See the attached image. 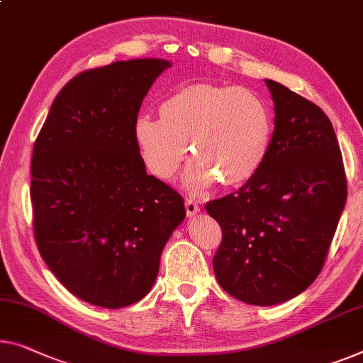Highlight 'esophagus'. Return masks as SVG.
<instances>
[{"instance_id": "1", "label": "esophagus", "mask_w": 363, "mask_h": 363, "mask_svg": "<svg viewBox=\"0 0 363 363\" xmlns=\"http://www.w3.org/2000/svg\"><path fill=\"white\" fill-rule=\"evenodd\" d=\"M186 210H187V215H189V216L197 215V213L200 212V205L197 203V200L187 197V199H186Z\"/></svg>"}]
</instances>
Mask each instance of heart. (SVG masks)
Returning a JSON list of instances; mask_svg holds the SVG:
<instances>
[{
    "label": "heart",
    "instance_id": "1",
    "mask_svg": "<svg viewBox=\"0 0 363 363\" xmlns=\"http://www.w3.org/2000/svg\"><path fill=\"white\" fill-rule=\"evenodd\" d=\"M272 111L256 91L241 86L194 83L166 96L160 118L142 113L133 140L147 169L169 181L187 156H196L186 174L192 191L218 179L240 186L259 171L272 142Z\"/></svg>",
    "mask_w": 363,
    "mask_h": 363
}]
</instances>
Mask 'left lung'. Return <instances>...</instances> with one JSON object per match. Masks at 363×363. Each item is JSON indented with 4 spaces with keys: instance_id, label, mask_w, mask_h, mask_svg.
Returning <instances> with one entry per match:
<instances>
[{
    "instance_id": "1",
    "label": "left lung",
    "mask_w": 363,
    "mask_h": 363,
    "mask_svg": "<svg viewBox=\"0 0 363 363\" xmlns=\"http://www.w3.org/2000/svg\"><path fill=\"white\" fill-rule=\"evenodd\" d=\"M266 84L275 106L266 160L240 191L205 205L223 235L213 257L216 280L257 306L294 298L315 282L347 199L326 113L277 81Z\"/></svg>"
}]
</instances>
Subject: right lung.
Wrapping results in <instances>:
<instances>
[{
    "instance_id": "add662e5",
    "label": "right lung",
    "mask_w": 363,
    "mask_h": 363,
    "mask_svg": "<svg viewBox=\"0 0 363 363\" xmlns=\"http://www.w3.org/2000/svg\"><path fill=\"white\" fill-rule=\"evenodd\" d=\"M169 67L138 58L77 74L57 94L34 143L37 247L63 286L91 305L142 300L186 216L182 196L147 174L133 140L143 97Z\"/></svg>"
}]
</instances>
